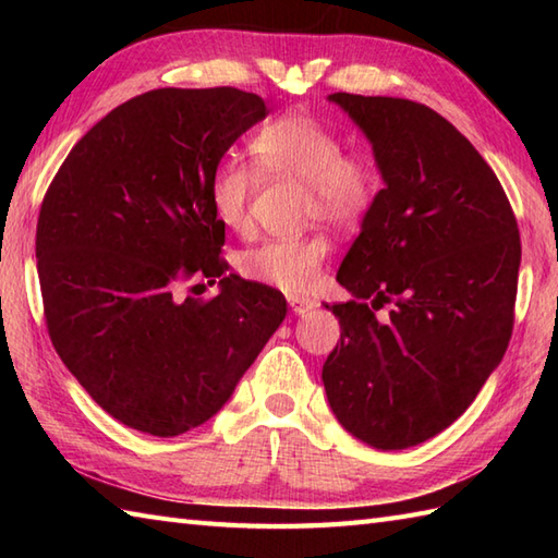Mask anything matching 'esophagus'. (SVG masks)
<instances>
[{"instance_id": "esophagus-1", "label": "esophagus", "mask_w": 558, "mask_h": 558, "mask_svg": "<svg viewBox=\"0 0 558 558\" xmlns=\"http://www.w3.org/2000/svg\"><path fill=\"white\" fill-rule=\"evenodd\" d=\"M288 302H290V306H292V312L298 314V316H304V314H310L314 306H316V302L314 300H306V298H298V294H290L288 298Z\"/></svg>"}]
</instances>
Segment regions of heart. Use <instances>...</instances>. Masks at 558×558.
I'll use <instances>...</instances> for the list:
<instances>
[{
    "mask_svg": "<svg viewBox=\"0 0 558 558\" xmlns=\"http://www.w3.org/2000/svg\"><path fill=\"white\" fill-rule=\"evenodd\" d=\"M258 172L290 177L304 184V216L336 228L360 225L381 194V174L364 153L345 150V138L310 112H288L258 126L248 138ZM258 174L252 165L228 156L210 172L208 201L220 225L244 230ZM324 234H292L266 240L236 258L242 278L282 292H306L328 256Z\"/></svg>",
    "mask_w": 558,
    "mask_h": 558,
    "instance_id": "obj_1",
    "label": "heart"
}]
</instances>
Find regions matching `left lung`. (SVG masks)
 Segmentation results:
<instances>
[{"instance_id": "left-lung-1", "label": "left lung", "mask_w": 558, "mask_h": 558, "mask_svg": "<svg viewBox=\"0 0 558 558\" xmlns=\"http://www.w3.org/2000/svg\"><path fill=\"white\" fill-rule=\"evenodd\" d=\"M328 100L372 141L386 186L338 270L354 300L330 304L340 345L322 378L352 436L410 448L453 424L504 357L518 222L487 160L432 108L352 93Z\"/></svg>"}]
</instances>
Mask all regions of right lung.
<instances>
[{
    "label": "right lung",
    "mask_w": 558,
    "mask_h": 558,
    "mask_svg": "<svg viewBox=\"0 0 558 558\" xmlns=\"http://www.w3.org/2000/svg\"><path fill=\"white\" fill-rule=\"evenodd\" d=\"M266 114L232 86L148 90L105 114L47 186L35 232L47 333L86 393L136 432L210 420L286 318L278 290L225 272L208 201L213 168ZM204 277L221 278L216 299L175 294Z\"/></svg>",
    "instance_id": "obj_1"
}]
</instances>
